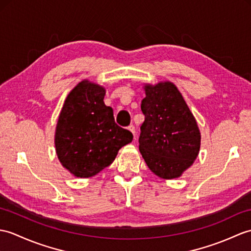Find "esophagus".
Listing matches in <instances>:
<instances>
[{"mask_svg": "<svg viewBox=\"0 0 251 251\" xmlns=\"http://www.w3.org/2000/svg\"><path fill=\"white\" fill-rule=\"evenodd\" d=\"M128 130L129 131H131L132 132V135H133V137L136 136V128H135V126L133 125H130V126H128Z\"/></svg>", "mask_w": 251, "mask_h": 251, "instance_id": "1", "label": "esophagus"}]
</instances>
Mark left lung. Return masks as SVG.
I'll use <instances>...</instances> for the list:
<instances>
[{
  "label": "left lung",
  "mask_w": 251,
  "mask_h": 251,
  "mask_svg": "<svg viewBox=\"0 0 251 251\" xmlns=\"http://www.w3.org/2000/svg\"><path fill=\"white\" fill-rule=\"evenodd\" d=\"M139 150L150 170L165 179L176 178L196 160L201 135L194 115L172 82L144 85Z\"/></svg>",
  "instance_id": "8db88e82"
}]
</instances>
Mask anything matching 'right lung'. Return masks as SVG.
Here are the masks:
<instances>
[{
	"label": "right lung",
	"instance_id": "1",
	"mask_svg": "<svg viewBox=\"0 0 251 251\" xmlns=\"http://www.w3.org/2000/svg\"><path fill=\"white\" fill-rule=\"evenodd\" d=\"M106 90L83 80L69 93L56 124L57 158L77 177H91L110 166L132 133L114 122L103 102Z\"/></svg>",
	"mask_w": 251,
	"mask_h": 251
}]
</instances>
